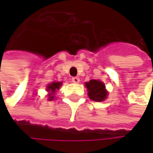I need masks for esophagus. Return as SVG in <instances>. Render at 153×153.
Listing matches in <instances>:
<instances>
[{
  "label": "esophagus",
  "instance_id": "obj_1",
  "mask_svg": "<svg viewBox=\"0 0 153 153\" xmlns=\"http://www.w3.org/2000/svg\"><path fill=\"white\" fill-rule=\"evenodd\" d=\"M72 81H73L74 83H79V78H78V77H74V78H72Z\"/></svg>",
  "mask_w": 153,
  "mask_h": 153
}]
</instances>
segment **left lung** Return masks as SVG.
Listing matches in <instances>:
<instances>
[{"mask_svg":"<svg viewBox=\"0 0 153 153\" xmlns=\"http://www.w3.org/2000/svg\"><path fill=\"white\" fill-rule=\"evenodd\" d=\"M86 87L88 91V97L91 100L97 102H102L106 98L107 91L105 84L100 80L91 79L88 82H86Z\"/></svg>","mask_w":153,"mask_h":153,"instance_id":"obj_1","label":"left lung"}]
</instances>
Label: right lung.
Masks as SVG:
<instances>
[{
	"label": "right lung",
	"mask_w": 153,
	"mask_h": 153,
	"mask_svg": "<svg viewBox=\"0 0 153 153\" xmlns=\"http://www.w3.org/2000/svg\"><path fill=\"white\" fill-rule=\"evenodd\" d=\"M61 85H62V82H52L51 84H49L47 87V90L48 91H51V93L49 95V97H48V100H52L54 98V97L52 96V94H54L56 89H59V88H60Z\"/></svg>",
	"instance_id": "1"
}]
</instances>
